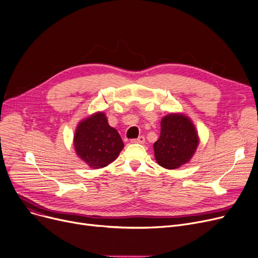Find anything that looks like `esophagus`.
Returning a JSON list of instances; mask_svg holds the SVG:
<instances>
[{"label": "esophagus", "mask_w": 258, "mask_h": 258, "mask_svg": "<svg viewBox=\"0 0 258 258\" xmlns=\"http://www.w3.org/2000/svg\"><path fill=\"white\" fill-rule=\"evenodd\" d=\"M132 142H133V143H140V144H143V143L145 142V138H144V136H140V137L137 138V139H133Z\"/></svg>", "instance_id": "1"}]
</instances>
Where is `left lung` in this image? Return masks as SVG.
Here are the masks:
<instances>
[{
  "label": "left lung",
  "instance_id": "1",
  "mask_svg": "<svg viewBox=\"0 0 258 258\" xmlns=\"http://www.w3.org/2000/svg\"><path fill=\"white\" fill-rule=\"evenodd\" d=\"M199 136L192 121L184 114H168L161 120V133L154 143L157 163L167 169L186 164L195 155Z\"/></svg>",
  "mask_w": 258,
  "mask_h": 258
}]
</instances>
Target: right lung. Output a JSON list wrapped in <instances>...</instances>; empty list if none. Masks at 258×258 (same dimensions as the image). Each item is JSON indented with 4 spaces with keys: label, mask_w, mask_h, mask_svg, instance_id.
Returning a JSON list of instances; mask_svg holds the SVG:
<instances>
[{
    "label": "right lung",
    "mask_w": 258,
    "mask_h": 258,
    "mask_svg": "<svg viewBox=\"0 0 258 258\" xmlns=\"http://www.w3.org/2000/svg\"><path fill=\"white\" fill-rule=\"evenodd\" d=\"M123 146L119 133L110 126L103 112L81 120L76 127L75 152L91 168L97 169L112 163Z\"/></svg>",
    "instance_id": "right-lung-1"
}]
</instances>
